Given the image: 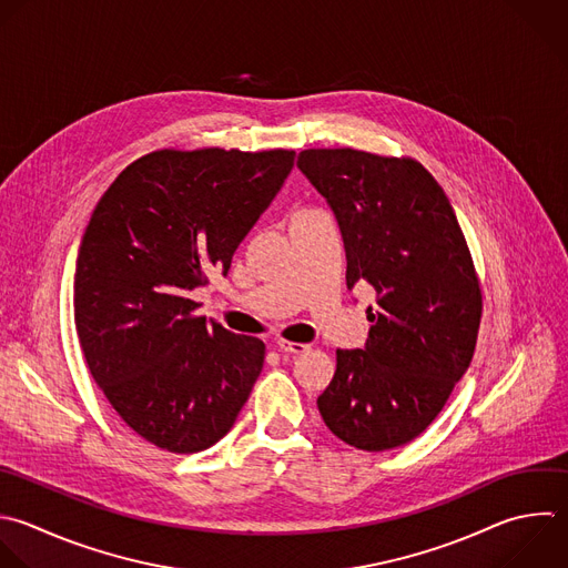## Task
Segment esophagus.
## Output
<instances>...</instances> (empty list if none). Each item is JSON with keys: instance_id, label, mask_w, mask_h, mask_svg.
I'll list each match as a JSON object with an SVG mask.
<instances>
[{"instance_id": "obj_1", "label": "esophagus", "mask_w": 568, "mask_h": 568, "mask_svg": "<svg viewBox=\"0 0 568 568\" xmlns=\"http://www.w3.org/2000/svg\"><path fill=\"white\" fill-rule=\"evenodd\" d=\"M277 348H280L282 353L300 355V353L308 351V344H302V342H288V339H277Z\"/></svg>"}]
</instances>
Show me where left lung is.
Masks as SVG:
<instances>
[{"label": "left lung", "mask_w": 568, "mask_h": 568, "mask_svg": "<svg viewBox=\"0 0 568 568\" xmlns=\"http://www.w3.org/2000/svg\"><path fill=\"white\" fill-rule=\"evenodd\" d=\"M300 171L331 204L346 248V284L375 288L364 348H337L317 397L326 426L362 450L415 439L466 373L481 288L455 211L413 158L308 149Z\"/></svg>", "instance_id": "left-lung-1"}]
</instances>
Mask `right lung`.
<instances>
[{
    "mask_svg": "<svg viewBox=\"0 0 568 568\" xmlns=\"http://www.w3.org/2000/svg\"><path fill=\"white\" fill-rule=\"evenodd\" d=\"M295 151L162 149L129 164L82 237L73 308L93 379L140 437L197 453L235 424L266 346L195 315L189 291L233 255Z\"/></svg>",
    "mask_w": 568,
    "mask_h": 568,
    "instance_id": "add662e5",
    "label": "right lung"
}]
</instances>
